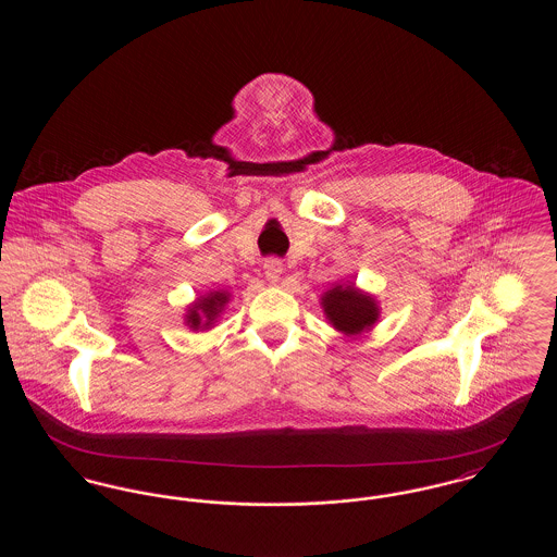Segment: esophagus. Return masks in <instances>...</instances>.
Masks as SVG:
<instances>
[{
  "label": "esophagus",
  "instance_id": "34e87169",
  "mask_svg": "<svg viewBox=\"0 0 557 557\" xmlns=\"http://www.w3.org/2000/svg\"><path fill=\"white\" fill-rule=\"evenodd\" d=\"M263 271H265V277L271 284H277L282 280V273H284V265L280 259L271 257L263 263Z\"/></svg>",
  "mask_w": 557,
  "mask_h": 557
}]
</instances>
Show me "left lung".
<instances>
[{
	"label": "left lung",
	"instance_id": "obj_1",
	"mask_svg": "<svg viewBox=\"0 0 557 557\" xmlns=\"http://www.w3.org/2000/svg\"><path fill=\"white\" fill-rule=\"evenodd\" d=\"M321 307L325 319H330V323L346 336H357L371 330L380 315L375 298L357 290L355 284H338L325 292L321 296Z\"/></svg>",
	"mask_w": 557,
	"mask_h": 557
}]
</instances>
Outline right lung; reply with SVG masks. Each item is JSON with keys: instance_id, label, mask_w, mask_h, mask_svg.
I'll list each match as a JSON object with an SVG mask.
<instances>
[{"instance_id": "add662e5", "label": "right lung", "mask_w": 557, "mask_h": 557, "mask_svg": "<svg viewBox=\"0 0 557 557\" xmlns=\"http://www.w3.org/2000/svg\"><path fill=\"white\" fill-rule=\"evenodd\" d=\"M227 300H230V294L223 290L209 292V294L196 298V302L191 307H187V325L191 330H209L216 318L221 315Z\"/></svg>"}]
</instances>
